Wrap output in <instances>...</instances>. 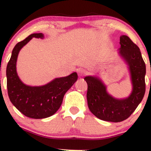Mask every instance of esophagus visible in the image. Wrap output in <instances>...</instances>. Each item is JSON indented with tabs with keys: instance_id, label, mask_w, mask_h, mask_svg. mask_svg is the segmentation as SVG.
I'll use <instances>...</instances> for the list:
<instances>
[{
	"instance_id": "1",
	"label": "esophagus",
	"mask_w": 151,
	"mask_h": 151,
	"mask_svg": "<svg viewBox=\"0 0 151 151\" xmlns=\"http://www.w3.org/2000/svg\"><path fill=\"white\" fill-rule=\"evenodd\" d=\"M77 73H78L79 76L80 77H83V76H85V74H87V71L85 69H83V68H80V69L77 70Z\"/></svg>"
}]
</instances>
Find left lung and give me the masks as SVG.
Returning a JSON list of instances; mask_svg holds the SVG:
<instances>
[{"instance_id": "obj_1", "label": "left lung", "mask_w": 151, "mask_h": 151, "mask_svg": "<svg viewBox=\"0 0 151 151\" xmlns=\"http://www.w3.org/2000/svg\"><path fill=\"white\" fill-rule=\"evenodd\" d=\"M119 54L129 66L132 91L129 97L118 99L109 95L101 80L88 76L87 100L91 112L99 119L109 122H121L127 119L141 102L145 93V63L139 48L128 37H120Z\"/></svg>"}]
</instances>
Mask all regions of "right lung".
<instances>
[{
	"instance_id": "right-lung-1",
	"label": "right lung",
	"mask_w": 151,
	"mask_h": 151,
	"mask_svg": "<svg viewBox=\"0 0 151 151\" xmlns=\"http://www.w3.org/2000/svg\"><path fill=\"white\" fill-rule=\"evenodd\" d=\"M43 39L42 33H33L17 44L6 67L7 90L11 102L24 115L34 119H42L54 115L63 101L68 89L77 80V74L72 73L64 77L55 78L42 86L24 84L17 73L18 54L32 38Z\"/></svg>"
}]
</instances>
